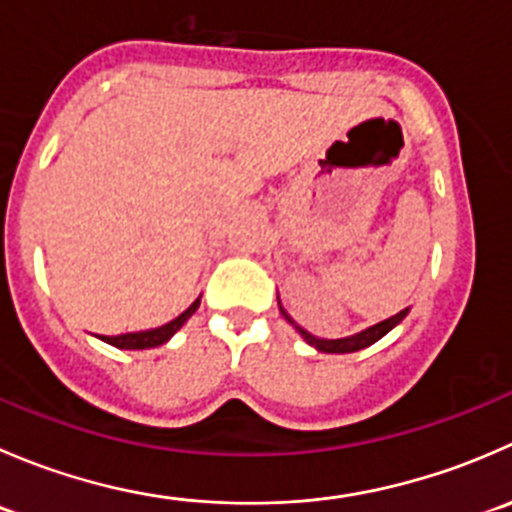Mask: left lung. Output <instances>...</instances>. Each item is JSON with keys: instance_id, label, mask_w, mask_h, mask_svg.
<instances>
[{"instance_id": "obj_1", "label": "left lung", "mask_w": 512, "mask_h": 512, "mask_svg": "<svg viewBox=\"0 0 512 512\" xmlns=\"http://www.w3.org/2000/svg\"><path fill=\"white\" fill-rule=\"evenodd\" d=\"M277 302H280V299H277ZM280 312H282V317H285L287 322L292 324V327L297 329L299 334H302L304 342L312 344V347L317 349V352H324V354H349V352H359V349H366V347H371V344H374V342H379V339L384 337V334H389L391 329H394L396 324H399L401 319H404L406 314H409V307L401 309V312L394 314V317L384 319V322L374 324V327L364 329V332L352 334V337H344V339H319V337H314V334H309L307 329H302L297 322H294L292 317H289L285 309H282V304H280Z\"/></svg>"}]
</instances>
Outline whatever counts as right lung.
Returning <instances> with one entry per match:
<instances>
[{"mask_svg":"<svg viewBox=\"0 0 512 512\" xmlns=\"http://www.w3.org/2000/svg\"><path fill=\"white\" fill-rule=\"evenodd\" d=\"M198 307H200V297L195 299V302L190 304V307L185 309L183 314H178V317H175L173 322L163 324V327L146 329V332L118 334V337H98V339H103V342L111 344V347H116V349H153V347H160V344L168 342V339L173 337V334L178 332V329L183 327V324L188 322L190 317H193L195 309H198Z\"/></svg>","mask_w":512,"mask_h":512,"instance_id":"1","label":"right lung"}]
</instances>
